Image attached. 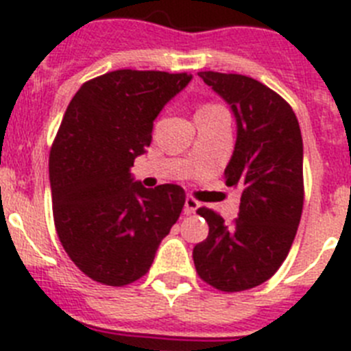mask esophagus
Returning a JSON list of instances; mask_svg holds the SVG:
<instances>
[{
    "instance_id": "esophagus-1",
    "label": "esophagus",
    "mask_w": 351,
    "mask_h": 351,
    "mask_svg": "<svg viewBox=\"0 0 351 351\" xmlns=\"http://www.w3.org/2000/svg\"><path fill=\"white\" fill-rule=\"evenodd\" d=\"M199 206H201V204H199V201H195L194 197H191V195H189V197L185 199V208H183V211H185V215H192L197 211Z\"/></svg>"
}]
</instances>
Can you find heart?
<instances>
[{
    "label": "heart",
    "mask_w": 351,
    "mask_h": 351,
    "mask_svg": "<svg viewBox=\"0 0 351 351\" xmlns=\"http://www.w3.org/2000/svg\"><path fill=\"white\" fill-rule=\"evenodd\" d=\"M220 106L219 105H213V103H206V105L199 106L197 113H210V112H215V110H219Z\"/></svg>",
    "instance_id": "obj_1"
}]
</instances>
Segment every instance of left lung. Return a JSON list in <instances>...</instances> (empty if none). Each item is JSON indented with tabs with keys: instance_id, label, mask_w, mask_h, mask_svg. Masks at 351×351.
Returning <instances> with one entry per match:
<instances>
[{
	"instance_id": "obj_1",
	"label": "left lung",
	"mask_w": 351,
	"mask_h": 351,
	"mask_svg": "<svg viewBox=\"0 0 351 351\" xmlns=\"http://www.w3.org/2000/svg\"><path fill=\"white\" fill-rule=\"evenodd\" d=\"M199 77L230 105L238 124L226 185L241 194L238 219L199 208L210 232L194 246L195 271L222 292L267 282L292 246L302 204V136L298 117L280 94L245 75L201 71Z\"/></svg>"
}]
</instances>
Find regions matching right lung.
Wrapping results in <instances>:
<instances>
[{"label":"right lung","instance_id":"1","mask_svg":"<svg viewBox=\"0 0 351 351\" xmlns=\"http://www.w3.org/2000/svg\"><path fill=\"white\" fill-rule=\"evenodd\" d=\"M192 80L187 73L117 69L69 101L49 157L53 223L75 266L124 287L152 266L185 204L180 185L145 189L131 176L156 117Z\"/></svg>","mask_w":351,"mask_h":351}]
</instances>
